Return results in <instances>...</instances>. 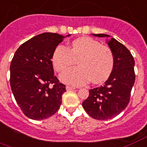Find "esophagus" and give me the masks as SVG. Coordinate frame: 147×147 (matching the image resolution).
<instances>
[{
  "label": "esophagus",
  "mask_w": 147,
  "mask_h": 147,
  "mask_svg": "<svg viewBox=\"0 0 147 147\" xmlns=\"http://www.w3.org/2000/svg\"><path fill=\"white\" fill-rule=\"evenodd\" d=\"M66 89L67 90H73V89H76V87L71 86H66Z\"/></svg>",
  "instance_id": "34e87169"
}]
</instances>
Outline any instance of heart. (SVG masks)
Here are the masks:
<instances>
[{
  "mask_svg": "<svg viewBox=\"0 0 147 147\" xmlns=\"http://www.w3.org/2000/svg\"><path fill=\"white\" fill-rule=\"evenodd\" d=\"M78 59V67L65 70L61 75L64 82L82 86L90 80L99 84L109 77L114 67V55L108 46L91 38H79L68 48L64 45L56 47L52 55L55 69L62 71Z\"/></svg>",
  "mask_w": 147,
  "mask_h": 147,
  "instance_id": "heart-1",
  "label": "heart"
}]
</instances>
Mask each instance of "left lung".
I'll use <instances>...</instances> for the list:
<instances>
[{
	"mask_svg": "<svg viewBox=\"0 0 147 147\" xmlns=\"http://www.w3.org/2000/svg\"><path fill=\"white\" fill-rule=\"evenodd\" d=\"M93 35L109 37L105 34ZM107 43L114 55L113 71L102 86L89 90V96L82 102L86 113L98 120L113 118L126 109L135 82V61L130 51L113 38Z\"/></svg>",
	"mask_w": 147,
	"mask_h": 147,
	"instance_id": "8db88e82",
	"label": "left lung"
}]
</instances>
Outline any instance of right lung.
I'll return each mask as SVG.
<instances>
[{"mask_svg":"<svg viewBox=\"0 0 147 147\" xmlns=\"http://www.w3.org/2000/svg\"><path fill=\"white\" fill-rule=\"evenodd\" d=\"M64 38L57 33L38 34L22 44L12 59L11 90L23 113L31 119L49 118L61 106L65 86L54 75L51 59Z\"/></svg>","mask_w":147,"mask_h":147,"instance_id":"add662e5","label":"right lung"}]
</instances>
